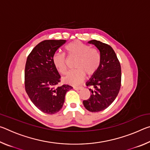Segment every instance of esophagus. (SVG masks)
Masks as SVG:
<instances>
[{
  "instance_id": "esophagus-1",
  "label": "esophagus",
  "mask_w": 150,
  "mask_h": 150,
  "mask_svg": "<svg viewBox=\"0 0 150 150\" xmlns=\"http://www.w3.org/2000/svg\"><path fill=\"white\" fill-rule=\"evenodd\" d=\"M73 88H74L75 90H81V89H82L83 88V87H73Z\"/></svg>"
}]
</instances>
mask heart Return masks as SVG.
<instances>
[{
	"mask_svg": "<svg viewBox=\"0 0 150 150\" xmlns=\"http://www.w3.org/2000/svg\"><path fill=\"white\" fill-rule=\"evenodd\" d=\"M65 52L69 57H77L75 63V70L67 73L63 81L71 85H77L84 79L85 75L91 76L97 71L100 65V55L96 48L79 41H74L65 46ZM55 69L61 74L67 71L66 57L64 54L55 53L52 57Z\"/></svg>",
	"mask_w": 150,
	"mask_h": 150,
	"instance_id": "b5f03b06",
	"label": "heart"
}]
</instances>
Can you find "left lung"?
I'll use <instances>...</instances> for the list:
<instances>
[{
	"label": "left lung",
	"instance_id": "8db88e82",
	"mask_svg": "<svg viewBox=\"0 0 150 150\" xmlns=\"http://www.w3.org/2000/svg\"><path fill=\"white\" fill-rule=\"evenodd\" d=\"M88 43L99 50L100 65L87 83L91 95L83 103L87 110L97 112L107 108L117 96L121 86V67L110 45L96 40Z\"/></svg>",
	"mask_w": 150,
	"mask_h": 150
}]
</instances>
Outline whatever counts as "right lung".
I'll list each match as a JSON object with an SVG mask.
<instances>
[{"mask_svg": "<svg viewBox=\"0 0 150 150\" xmlns=\"http://www.w3.org/2000/svg\"><path fill=\"white\" fill-rule=\"evenodd\" d=\"M66 40H44L32 50L27 57L24 71L25 89L40 110L54 115L62 109L69 85L57 87L60 75L52 62L55 52Z\"/></svg>", "mask_w": 150, "mask_h": 150, "instance_id": "1", "label": "right lung"}]
</instances>
